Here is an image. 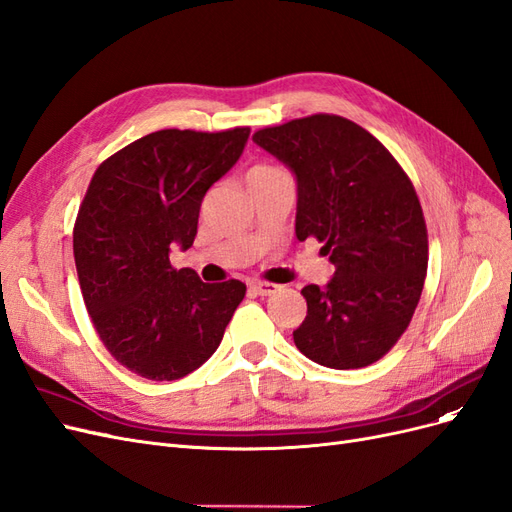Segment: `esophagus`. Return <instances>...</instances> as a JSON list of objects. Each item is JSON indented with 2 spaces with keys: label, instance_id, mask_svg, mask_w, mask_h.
Masks as SVG:
<instances>
[{
  "label": "esophagus",
  "instance_id": "obj_1",
  "mask_svg": "<svg viewBox=\"0 0 512 512\" xmlns=\"http://www.w3.org/2000/svg\"><path fill=\"white\" fill-rule=\"evenodd\" d=\"M251 289L259 295H272L276 291H280V285H274V283H266V280H255V283H251Z\"/></svg>",
  "mask_w": 512,
  "mask_h": 512
}]
</instances>
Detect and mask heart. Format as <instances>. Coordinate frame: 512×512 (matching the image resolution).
Segmentation results:
<instances>
[{"instance_id":"heart-1","label":"heart","mask_w":512,"mask_h":512,"mask_svg":"<svg viewBox=\"0 0 512 512\" xmlns=\"http://www.w3.org/2000/svg\"><path fill=\"white\" fill-rule=\"evenodd\" d=\"M272 170H280V168H276V166H266V163H263V166H255L251 172H272Z\"/></svg>"}]
</instances>
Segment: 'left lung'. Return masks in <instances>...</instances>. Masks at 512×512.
<instances>
[{"label": "left lung", "mask_w": 512, "mask_h": 512, "mask_svg": "<svg viewBox=\"0 0 512 512\" xmlns=\"http://www.w3.org/2000/svg\"><path fill=\"white\" fill-rule=\"evenodd\" d=\"M253 140L298 178L295 236L323 244L336 272L308 285L293 342L312 361L355 370L406 332L427 274V227L408 174L370 131L338 114L263 127Z\"/></svg>", "instance_id": "left-lung-1"}]
</instances>
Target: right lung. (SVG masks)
<instances>
[{
    "mask_svg": "<svg viewBox=\"0 0 512 512\" xmlns=\"http://www.w3.org/2000/svg\"><path fill=\"white\" fill-rule=\"evenodd\" d=\"M249 127L161 129L95 170L74 223L82 300L121 366L148 381H176L217 351L244 300L232 278L202 283L176 270L170 246L189 249L206 191L240 159Z\"/></svg>",
    "mask_w": 512,
    "mask_h": 512,
    "instance_id": "1",
    "label": "right lung"
}]
</instances>
